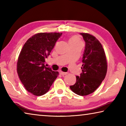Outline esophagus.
<instances>
[{"instance_id": "34e87169", "label": "esophagus", "mask_w": 126, "mask_h": 126, "mask_svg": "<svg viewBox=\"0 0 126 126\" xmlns=\"http://www.w3.org/2000/svg\"><path fill=\"white\" fill-rule=\"evenodd\" d=\"M59 73H60L61 75H66V74H68L67 72H63L62 71H59Z\"/></svg>"}]
</instances>
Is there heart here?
<instances>
[{
	"instance_id": "heart-1",
	"label": "heart",
	"mask_w": 126,
	"mask_h": 126,
	"mask_svg": "<svg viewBox=\"0 0 126 126\" xmlns=\"http://www.w3.org/2000/svg\"><path fill=\"white\" fill-rule=\"evenodd\" d=\"M69 43L70 44H72L80 43H82V42H81L80 39L79 38L78 36L73 35L69 38Z\"/></svg>"
}]
</instances>
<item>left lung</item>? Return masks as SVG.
I'll return each instance as SVG.
<instances>
[{
    "instance_id": "left-lung-1",
    "label": "left lung",
    "mask_w": 126,
    "mask_h": 126,
    "mask_svg": "<svg viewBox=\"0 0 126 126\" xmlns=\"http://www.w3.org/2000/svg\"><path fill=\"white\" fill-rule=\"evenodd\" d=\"M80 35L86 42L82 59V73L76 76V82L70 88L79 95H88L98 88L106 76L107 62L105 52L101 43L88 33Z\"/></svg>"
}]
</instances>
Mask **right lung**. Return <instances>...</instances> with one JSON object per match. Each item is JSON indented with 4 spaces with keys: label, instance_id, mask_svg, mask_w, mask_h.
I'll return each mask as SVG.
<instances>
[{
    "label": "right lung",
    "instance_id": "add662e5",
    "mask_svg": "<svg viewBox=\"0 0 126 126\" xmlns=\"http://www.w3.org/2000/svg\"><path fill=\"white\" fill-rule=\"evenodd\" d=\"M62 33H39L29 38L20 51L17 62V73L26 90L40 96L49 90L58 77L44 65L55 44Z\"/></svg>",
    "mask_w": 126,
    "mask_h": 126
}]
</instances>
